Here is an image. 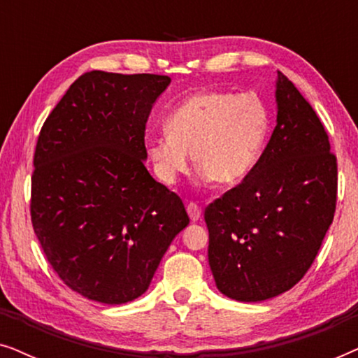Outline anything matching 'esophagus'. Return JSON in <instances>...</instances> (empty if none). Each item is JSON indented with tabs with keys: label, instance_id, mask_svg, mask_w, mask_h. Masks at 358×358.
<instances>
[{
	"label": "esophagus",
	"instance_id": "esophagus-1",
	"mask_svg": "<svg viewBox=\"0 0 358 358\" xmlns=\"http://www.w3.org/2000/svg\"><path fill=\"white\" fill-rule=\"evenodd\" d=\"M187 213H189V218L192 220V222H199L200 217H202V210H200L199 205L194 202L187 203Z\"/></svg>",
	"mask_w": 358,
	"mask_h": 358
}]
</instances>
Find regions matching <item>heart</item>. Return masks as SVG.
Returning <instances> with one entry per match:
<instances>
[{
  "instance_id": "1",
  "label": "heart",
  "mask_w": 358,
  "mask_h": 358,
  "mask_svg": "<svg viewBox=\"0 0 358 358\" xmlns=\"http://www.w3.org/2000/svg\"><path fill=\"white\" fill-rule=\"evenodd\" d=\"M268 112L254 94L200 90L166 115V134L150 136L145 151L161 182L173 185L189 171L220 185L239 184L256 166L268 135Z\"/></svg>"
}]
</instances>
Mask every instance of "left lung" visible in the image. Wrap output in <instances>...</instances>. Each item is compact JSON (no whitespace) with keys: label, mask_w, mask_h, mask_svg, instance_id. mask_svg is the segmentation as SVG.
Masks as SVG:
<instances>
[{"label":"left lung","mask_w":358,"mask_h":358,"mask_svg":"<svg viewBox=\"0 0 358 358\" xmlns=\"http://www.w3.org/2000/svg\"><path fill=\"white\" fill-rule=\"evenodd\" d=\"M277 125L251 173L205 210L217 288L264 301L311 267L336 210L337 161L316 112L277 73Z\"/></svg>","instance_id":"8db88e82"}]
</instances>
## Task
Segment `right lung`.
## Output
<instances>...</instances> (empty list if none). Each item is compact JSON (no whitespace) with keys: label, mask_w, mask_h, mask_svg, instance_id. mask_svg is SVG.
I'll use <instances>...</instances> for the list:
<instances>
[{"label":"right lung","mask_w":358,"mask_h":358,"mask_svg":"<svg viewBox=\"0 0 358 358\" xmlns=\"http://www.w3.org/2000/svg\"><path fill=\"white\" fill-rule=\"evenodd\" d=\"M169 76L90 71L47 117L34 155L31 217L58 277L87 300L143 295L189 224L182 200L145 168V125Z\"/></svg>","instance_id":"obj_1"}]
</instances>
